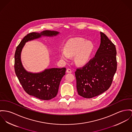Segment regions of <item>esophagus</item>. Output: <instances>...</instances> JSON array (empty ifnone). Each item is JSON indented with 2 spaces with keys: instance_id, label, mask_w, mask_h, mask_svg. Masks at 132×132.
<instances>
[{
  "instance_id": "1",
  "label": "esophagus",
  "mask_w": 132,
  "mask_h": 132,
  "mask_svg": "<svg viewBox=\"0 0 132 132\" xmlns=\"http://www.w3.org/2000/svg\"><path fill=\"white\" fill-rule=\"evenodd\" d=\"M66 72L67 73H70L72 72V70H71L70 69H67V70H66Z\"/></svg>"
}]
</instances>
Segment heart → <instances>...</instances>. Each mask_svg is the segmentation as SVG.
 Returning <instances> with one entry per match:
<instances>
[{"mask_svg":"<svg viewBox=\"0 0 132 132\" xmlns=\"http://www.w3.org/2000/svg\"><path fill=\"white\" fill-rule=\"evenodd\" d=\"M64 49L59 52L63 60L68 61L70 57L74 56L75 62L78 65H83L89 61L94 45L91 41H85L83 38H73L65 43Z\"/></svg>","mask_w":132,"mask_h":132,"instance_id":"1","label":"heart"}]
</instances>
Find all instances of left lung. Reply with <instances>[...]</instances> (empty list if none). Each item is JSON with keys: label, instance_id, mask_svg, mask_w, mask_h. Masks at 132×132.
<instances>
[{"label": "left lung", "instance_id": "1", "mask_svg": "<svg viewBox=\"0 0 132 132\" xmlns=\"http://www.w3.org/2000/svg\"><path fill=\"white\" fill-rule=\"evenodd\" d=\"M100 34L101 45L95 57L75 72L78 93L84 98H92L106 91L117 71L116 47L104 34Z\"/></svg>", "mask_w": 132, "mask_h": 132}]
</instances>
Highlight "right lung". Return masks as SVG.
<instances>
[{
    "label": "right lung",
    "instance_id": "right-lung-1",
    "mask_svg": "<svg viewBox=\"0 0 132 132\" xmlns=\"http://www.w3.org/2000/svg\"><path fill=\"white\" fill-rule=\"evenodd\" d=\"M59 33L57 31L49 30H44L40 33H30L20 42L15 52V72L23 89L29 95L42 100H50L57 95L60 81L65 75L66 68L46 69L39 73L28 72L22 64L21 53L28 41L39 39L42 36H56Z\"/></svg>",
    "mask_w": 132,
    "mask_h": 132
}]
</instances>
